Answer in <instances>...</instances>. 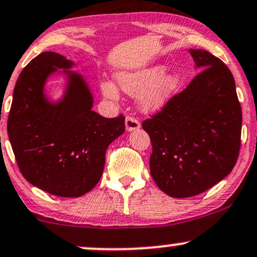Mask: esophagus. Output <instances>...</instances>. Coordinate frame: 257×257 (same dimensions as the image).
I'll list each match as a JSON object with an SVG mask.
<instances>
[{"instance_id": "obj_1", "label": "esophagus", "mask_w": 257, "mask_h": 257, "mask_svg": "<svg viewBox=\"0 0 257 257\" xmlns=\"http://www.w3.org/2000/svg\"><path fill=\"white\" fill-rule=\"evenodd\" d=\"M141 126V123H139V120L137 118H134V116L132 115H126L125 118V129L128 132H132V131H137V129Z\"/></svg>"}]
</instances>
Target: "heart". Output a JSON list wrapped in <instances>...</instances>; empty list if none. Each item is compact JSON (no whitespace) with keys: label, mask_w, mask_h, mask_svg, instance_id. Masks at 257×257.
Wrapping results in <instances>:
<instances>
[{"label":"heart","mask_w":257,"mask_h":257,"mask_svg":"<svg viewBox=\"0 0 257 257\" xmlns=\"http://www.w3.org/2000/svg\"><path fill=\"white\" fill-rule=\"evenodd\" d=\"M163 73L164 67L157 66L137 73L120 74L118 77L119 85L124 92L132 95H141L145 92L144 107L148 109H158L167 102L179 82L177 74H167L162 77ZM102 92L105 97L116 98V89L112 83H103Z\"/></svg>","instance_id":"obj_1"}]
</instances>
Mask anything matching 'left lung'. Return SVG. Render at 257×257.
<instances>
[{"label": "left lung", "mask_w": 257, "mask_h": 257, "mask_svg": "<svg viewBox=\"0 0 257 257\" xmlns=\"http://www.w3.org/2000/svg\"><path fill=\"white\" fill-rule=\"evenodd\" d=\"M201 69L142 124L153 152L150 174L173 198L204 193L231 173L241 145L242 113L226 64L203 49H190Z\"/></svg>", "instance_id": "8db88e82"}]
</instances>
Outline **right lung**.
I'll return each mask as SVG.
<instances>
[{
	"label": "right lung",
	"instance_id": "right-lung-1",
	"mask_svg": "<svg viewBox=\"0 0 257 257\" xmlns=\"http://www.w3.org/2000/svg\"><path fill=\"white\" fill-rule=\"evenodd\" d=\"M73 62L56 52L33 58L18 77L7 133L21 173L28 183L52 195L78 198L103 174L105 150L125 131L124 115L104 118L92 110L93 97L82 76L68 74L59 102L45 94L46 80Z\"/></svg>",
	"mask_w": 257,
	"mask_h": 257
}]
</instances>
